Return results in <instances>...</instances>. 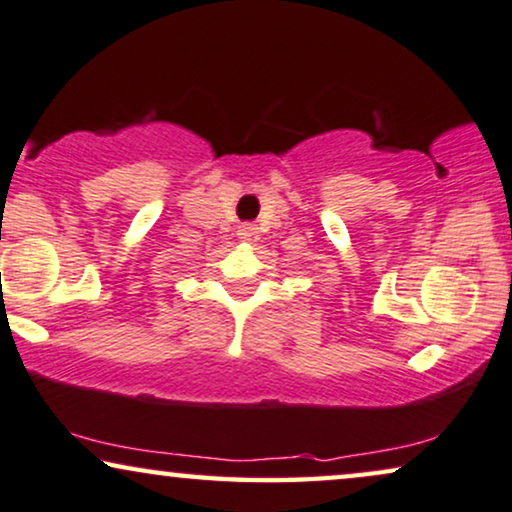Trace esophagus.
Segmentation results:
<instances>
[{
	"label": "esophagus",
	"instance_id": "1",
	"mask_svg": "<svg viewBox=\"0 0 512 512\" xmlns=\"http://www.w3.org/2000/svg\"><path fill=\"white\" fill-rule=\"evenodd\" d=\"M238 238H241L243 243L255 245L260 241V229H257L255 224H241V227H238Z\"/></svg>",
	"mask_w": 512,
	"mask_h": 512
}]
</instances>
